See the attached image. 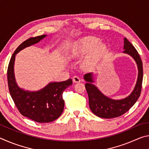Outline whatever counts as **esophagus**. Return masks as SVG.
<instances>
[{
    "instance_id": "obj_1",
    "label": "esophagus",
    "mask_w": 149,
    "mask_h": 149,
    "mask_svg": "<svg viewBox=\"0 0 149 149\" xmlns=\"http://www.w3.org/2000/svg\"><path fill=\"white\" fill-rule=\"evenodd\" d=\"M73 81L74 83H79L81 81V79L79 77L75 75V76L73 77Z\"/></svg>"
}]
</instances>
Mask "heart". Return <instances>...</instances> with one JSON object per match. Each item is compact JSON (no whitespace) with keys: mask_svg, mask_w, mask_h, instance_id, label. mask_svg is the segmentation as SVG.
<instances>
[{"mask_svg":"<svg viewBox=\"0 0 149 149\" xmlns=\"http://www.w3.org/2000/svg\"><path fill=\"white\" fill-rule=\"evenodd\" d=\"M106 52L107 47L100 42L99 39L89 37L79 40L75 43L72 54L75 57H81L90 52L84 59L83 65L87 68H92L102 58Z\"/></svg>","mask_w":149,"mask_h":149,"instance_id":"1","label":"heart"}]
</instances>
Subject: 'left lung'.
<instances>
[{
	"label": "left lung",
	"mask_w": 149,
	"mask_h": 149,
	"mask_svg": "<svg viewBox=\"0 0 149 149\" xmlns=\"http://www.w3.org/2000/svg\"><path fill=\"white\" fill-rule=\"evenodd\" d=\"M123 49L124 53L133 57L138 68L137 83L132 93L127 97L121 100H114L106 97L93 84V73L84 75V79L87 81L85 86L89 96L90 109L93 114L100 118L110 119L123 115L134 105L141 95L143 77L142 60L135 48L126 38H124Z\"/></svg>",
	"instance_id": "8db88e82"
}]
</instances>
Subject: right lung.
<instances>
[{
  "instance_id": "add662e5",
  "label": "right lung",
  "mask_w": 149,
  "mask_h": 149,
  "mask_svg": "<svg viewBox=\"0 0 149 149\" xmlns=\"http://www.w3.org/2000/svg\"><path fill=\"white\" fill-rule=\"evenodd\" d=\"M47 35L30 37L17 48L10 60L7 79L9 92L19 112L25 117L39 123H49L58 118L64 110L62 94L72 80L52 82L37 91H27L20 89L15 80L14 65L16 54L20 50L39 42Z\"/></svg>"
}]
</instances>
